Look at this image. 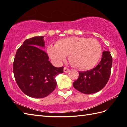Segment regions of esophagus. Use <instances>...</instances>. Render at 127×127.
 <instances>
[{
    "label": "esophagus",
    "mask_w": 127,
    "mask_h": 127,
    "mask_svg": "<svg viewBox=\"0 0 127 127\" xmlns=\"http://www.w3.org/2000/svg\"><path fill=\"white\" fill-rule=\"evenodd\" d=\"M69 71V69L68 68H66V67H64V72H65V73H67V72H68Z\"/></svg>",
    "instance_id": "obj_1"
}]
</instances>
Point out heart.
I'll use <instances>...</instances> for the list:
<instances>
[{
	"instance_id": "b5f03b06",
	"label": "heart",
	"mask_w": 127,
	"mask_h": 127,
	"mask_svg": "<svg viewBox=\"0 0 127 127\" xmlns=\"http://www.w3.org/2000/svg\"><path fill=\"white\" fill-rule=\"evenodd\" d=\"M47 51L56 63H61L70 54L69 60L73 65L80 69L89 70L99 61L102 48L94 38L71 37L57 41L55 45L48 46Z\"/></svg>"
}]
</instances>
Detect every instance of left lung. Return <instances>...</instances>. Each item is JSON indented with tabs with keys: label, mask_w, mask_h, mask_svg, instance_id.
Returning <instances> with one entry per match:
<instances>
[{
	"label": "left lung",
	"mask_w": 127,
	"mask_h": 127,
	"mask_svg": "<svg viewBox=\"0 0 127 127\" xmlns=\"http://www.w3.org/2000/svg\"><path fill=\"white\" fill-rule=\"evenodd\" d=\"M112 63L113 58L110 51H104L100 62L95 68L79 72L78 79L73 83V87L85 94H91L100 91L109 81Z\"/></svg>",
	"instance_id": "8db88e82"
}]
</instances>
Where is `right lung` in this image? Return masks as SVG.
<instances>
[{
    "mask_svg": "<svg viewBox=\"0 0 127 127\" xmlns=\"http://www.w3.org/2000/svg\"><path fill=\"white\" fill-rule=\"evenodd\" d=\"M43 38L36 36L26 40L17 50L13 62L14 76L18 87L34 98L50 94L57 86L55 77L63 73V66H54L48 54L40 48L44 46Z\"/></svg>",
    "mask_w": 127,
    "mask_h": 127,
    "instance_id": "right-lung-1",
    "label": "right lung"
}]
</instances>
